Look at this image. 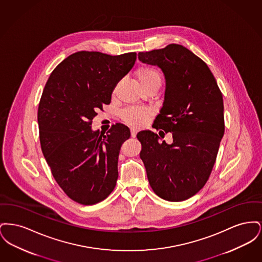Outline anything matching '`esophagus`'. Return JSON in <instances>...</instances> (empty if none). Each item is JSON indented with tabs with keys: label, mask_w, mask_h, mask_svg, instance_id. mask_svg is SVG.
<instances>
[{
	"label": "esophagus",
	"mask_w": 262,
	"mask_h": 262,
	"mask_svg": "<svg viewBox=\"0 0 262 262\" xmlns=\"http://www.w3.org/2000/svg\"><path fill=\"white\" fill-rule=\"evenodd\" d=\"M137 134V130L136 128H130V135H132V137H136Z\"/></svg>",
	"instance_id": "obj_1"
}]
</instances>
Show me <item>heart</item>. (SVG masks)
I'll list each match as a JSON object with an SVG mask.
<instances>
[{
	"mask_svg": "<svg viewBox=\"0 0 262 262\" xmlns=\"http://www.w3.org/2000/svg\"><path fill=\"white\" fill-rule=\"evenodd\" d=\"M136 76L143 88L153 84H157L160 86L162 80L159 71L151 66H142L138 68L136 72ZM149 115H151V110L147 108L129 107L122 111L121 118L125 124L139 127L144 125Z\"/></svg>",
	"mask_w": 262,
	"mask_h": 262,
	"instance_id": "heart-1",
	"label": "heart"
}]
</instances>
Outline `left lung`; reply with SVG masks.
<instances>
[{"mask_svg":"<svg viewBox=\"0 0 262 262\" xmlns=\"http://www.w3.org/2000/svg\"><path fill=\"white\" fill-rule=\"evenodd\" d=\"M138 59L164 73L165 100L152 126L173 137L167 144L150 130L139 132V156L153 191L163 200L183 201L198 193L211 174L224 136L222 92L208 66L182 45L139 52Z\"/></svg>","mask_w":262,"mask_h":262,"instance_id":"left-lung-1","label":"left lung"}]
</instances>
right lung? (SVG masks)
<instances>
[{
	"instance_id": "right-lung-1",
	"label": "right lung",
	"mask_w": 262,
	"mask_h": 262,
	"mask_svg": "<svg viewBox=\"0 0 262 262\" xmlns=\"http://www.w3.org/2000/svg\"><path fill=\"white\" fill-rule=\"evenodd\" d=\"M136 60V52L79 51L60 62L46 82L37 113L41 149L57 184L77 203H98L116 187L119 153L129 128L117 123L102 135L91 124Z\"/></svg>"
}]
</instances>
